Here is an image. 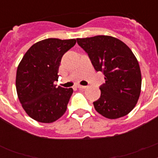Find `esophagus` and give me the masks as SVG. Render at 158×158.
<instances>
[{
	"mask_svg": "<svg viewBox=\"0 0 158 158\" xmlns=\"http://www.w3.org/2000/svg\"><path fill=\"white\" fill-rule=\"evenodd\" d=\"M77 88H78V89H85L87 87L86 86H83V85H78V86H77Z\"/></svg>",
	"mask_w": 158,
	"mask_h": 158,
	"instance_id": "obj_1",
	"label": "esophagus"
}]
</instances>
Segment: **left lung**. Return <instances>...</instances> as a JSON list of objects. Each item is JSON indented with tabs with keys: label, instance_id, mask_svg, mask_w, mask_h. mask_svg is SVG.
I'll return each mask as SVG.
<instances>
[{
	"label": "left lung",
	"instance_id": "1",
	"mask_svg": "<svg viewBox=\"0 0 158 158\" xmlns=\"http://www.w3.org/2000/svg\"><path fill=\"white\" fill-rule=\"evenodd\" d=\"M77 43L91 60L97 71L103 72L105 84L95 110L108 119L128 115L141 93L142 77L137 58L122 41L107 35L77 38Z\"/></svg>",
	"mask_w": 158,
	"mask_h": 158
}]
</instances>
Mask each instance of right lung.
<instances>
[{"label":"right lung","mask_w":158,"mask_h":158,"mask_svg":"<svg viewBox=\"0 0 158 158\" xmlns=\"http://www.w3.org/2000/svg\"><path fill=\"white\" fill-rule=\"evenodd\" d=\"M75 39L48 38L39 41L24 54L16 72V91L25 112L42 123L57 120L66 111L73 89L56 87L63 55Z\"/></svg>","instance_id":"obj_1"}]
</instances>
